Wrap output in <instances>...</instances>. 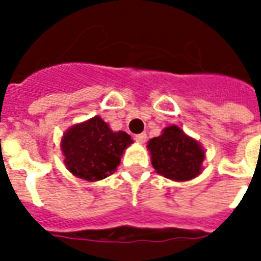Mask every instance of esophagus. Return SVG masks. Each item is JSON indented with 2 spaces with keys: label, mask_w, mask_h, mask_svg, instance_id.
<instances>
[{
  "label": "esophagus",
  "mask_w": 261,
  "mask_h": 261,
  "mask_svg": "<svg viewBox=\"0 0 261 261\" xmlns=\"http://www.w3.org/2000/svg\"><path fill=\"white\" fill-rule=\"evenodd\" d=\"M146 138H147L146 133H141V134H137L134 137V139L138 143H143V142H145V141H146Z\"/></svg>",
  "instance_id": "esophagus-1"
}]
</instances>
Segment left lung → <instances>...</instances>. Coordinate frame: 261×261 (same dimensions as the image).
<instances>
[{
  "label": "left lung",
  "instance_id": "obj_1",
  "mask_svg": "<svg viewBox=\"0 0 261 261\" xmlns=\"http://www.w3.org/2000/svg\"><path fill=\"white\" fill-rule=\"evenodd\" d=\"M147 149L151 153L153 168L164 177L186 181L202 171L204 151L177 126L167 127L160 137L150 139Z\"/></svg>",
  "mask_w": 261,
  "mask_h": 261
}]
</instances>
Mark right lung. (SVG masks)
<instances>
[{
    "instance_id": "obj_1",
    "label": "right lung",
    "mask_w": 261,
    "mask_h": 261,
    "mask_svg": "<svg viewBox=\"0 0 261 261\" xmlns=\"http://www.w3.org/2000/svg\"><path fill=\"white\" fill-rule=\"evenodd\" d=\"M131 142V137L124 131L114 133L101 118L94 116L65 133V164L77 177L88 181L101 180L116 171L123 150Z\"/></svg>"
}]
</instances>
